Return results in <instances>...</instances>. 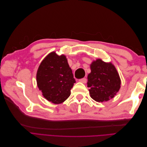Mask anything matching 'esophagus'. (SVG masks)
Instances as JSON below:
<instances>
[{
	"label": "esophagus",
	"mask_w": 147,
	"mask_h": 147,
	"mask_svg": "<svg viewBox=\"0 0 147 147\" xmlns=\"http://www.w3.org/2000/svg\"><path fill=\"white\" fill-rule=\"evenodd\" d=\"M79 82H81V83H86L87 80L85 78H82V79H80Z\"/></svg>",
	"instance_id": "obj_1"
}]
</instances>
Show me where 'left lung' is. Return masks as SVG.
<instances>
[{
	"label": "left lung",
	"mask_w": 147,
	"mask_h": 147,
	"mask_svg": "<svg viewBox=\"0 0 147 147\" xmlns=\"http://www.w3.org/2000/svg\"><path fill=\"white\" fill-rule=\"evenodd\" d=\"M90 69L87 84L91 98L99 102L113 98L121 87V79L115 65L97 59L92 62Z\"/></svg>",
	"instance_id": "8db88e82"
}]
</instances>
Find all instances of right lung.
Listing matches in <instances>:
<instances>
[{
	"label": "right lung",
	"instance_id": "obj_1",
	"mask_svg": "<svg viewBox=\"0 0 147 147\" xmlns=\"http://www.w3.org/2000/svg\"><path fill=\"white\" fill-rule=\"evenodd\" d=\"M37 86L45 98L55 104L64 102L70 96L75 80L64 55L53 51L43 59L37 72Z\"/></svg>",
	"mask_w": 147,
	"mask_h": 147
}]
</instances>
